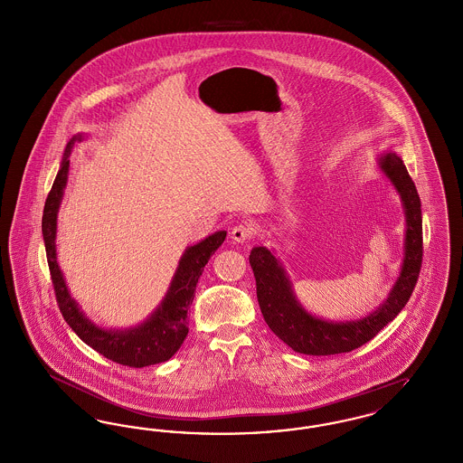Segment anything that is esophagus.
<instances>
[{"label": "esophagus", "mask_w": 463, "mask_h": 463, "mask_svg": "<svg viewBox=\"0 0 463 463\" xmlns=\"http://www.w3.org/2000/svg\"><path fill=\"white\" fill-rule=\"evenodd\" d=\"M253 236H255V227L248 222H241V223L234 225L231 231V238L234 242L250 241V240H253Z\"/></svg>", "instance_id": "1"}]
</instances>
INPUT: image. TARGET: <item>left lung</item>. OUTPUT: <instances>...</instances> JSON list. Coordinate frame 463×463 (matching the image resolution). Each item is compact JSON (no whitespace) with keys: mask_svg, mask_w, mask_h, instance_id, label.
<instances>
[{"mask_svg":"<svg viewBox=\"0 0 463 463\" xmlns=\"http://www.w3.org/2000/svg\"><path fill=\"white\" fill-rule=\"evenodd\" d=\"M380 163L402 198L408 229L406 257L401 278L397 279L387 302L373 314L353 323H326L316 319L297 304L287 276L272 253L264 246H257L250 253V265L257 281V298L265 323L295 353L333 355L351 353L364 345L396 317L417 287L423 259L419 193L399 156L391 153L382 157Z\"/></svg>","mask_w":463,"mask_h":463,"instance_id":"obj_1","label":"left lung"}]
</instances>
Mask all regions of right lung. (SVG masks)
Instances as JSON below:
<instances>
[{
  "label": "right lung",
  "mask_w": 463,
  "mask_h": 463,
  "mask_svg": "<svg viewBox=\"0 0 463 463\" xmlns=\"http://www.w3.org/2000/svg\"><path fill=\"white\" fill-rule=\"evenodd\" d=\"M76 140H81V137L76 135L67 144L61 170L55 176L48 198L44 201L42 221L46 260L57 304L72 331L91 349H95L110 361L128 368H144L157 363H165L180 349L189 333L187 310L194 300L199 276L203 274L204 265L208 264L212 255L219 250V246L225 240V232H215L206 240L191 246L184 253L166 298L151 316V319H147V323L127 331H106L93 326L80 312L76 302L71 298L55 255L57 210L66 187L69 172L67 157L71 155V149Z\"/></svg>",
  "instance_id": "obj_1"
}]
</instances>
